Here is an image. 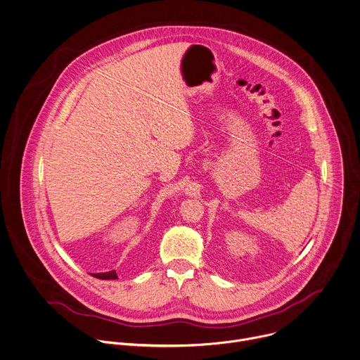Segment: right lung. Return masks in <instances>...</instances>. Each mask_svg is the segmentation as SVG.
I'll list each match as a JSON object with an SVG mask.
<instances>
[{"mask_svg": "<svg viewBox=\"0 0 360 360\" xmlns=\"http://www.w3.org/2000/svg\"><path fill=\"white\" fill-rule=\"evenodd\" d=\"M95 278L99 279H117L116 271H109V272H102V274H92Z\"/></svg>", "mask_w": 360, "mask_h": 360, "instance_id": "add662e5", "label": "right lung"}]
</instances>
